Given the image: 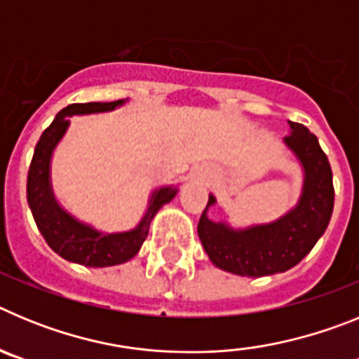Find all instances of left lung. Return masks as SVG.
Masks as SVG:
<instances>
[{
  "label": "left lung",
  "mask_w": 359,
  "mask_h": 359,
  "mask_svg": "<svg viewBox=\"0 0 359 359\" xmlns=\"http://www.w3.org/2000/svg\"><path fill=\"white\" fill-rule=\"evenodd\" d=\"M287 123L290 135L282 142L302 170V189L294 207L269 223L231 226L228 219L208 217V208L217 203L214 194H208L198 236L212 264L228 273L257 278L287 271L313 250L331 221L334 189L327 156L309 129Z\"/></svg>",
  "instance_id": "left-lung-1"
}]
</instances>
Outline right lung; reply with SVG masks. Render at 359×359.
Wrapping results in <instances>:
<instances>
[{"label":"right lung","mask_w":359,"mask_h":359,"mask_svg":"<svg viewBox=\"0 0 359 359\" xmlns=\"http://www.w3.org/2000/svg\"><path fill=\"white\" fill-rule=\"evenodd\" d=\"M129 98L116 102L72 104L55 115L50 128L41 135L28 169L27 199L36 224L50 248L62 259L88 268H107L131 261L147 239L152 219L163 205L172 201L180 185H161L149 196L147 208L135 228L102 231L84 223L62 207L52 185V158L69 128V116L109 113L126 106Z\"/></svg>","instance_id":"1"}]
</instances>
